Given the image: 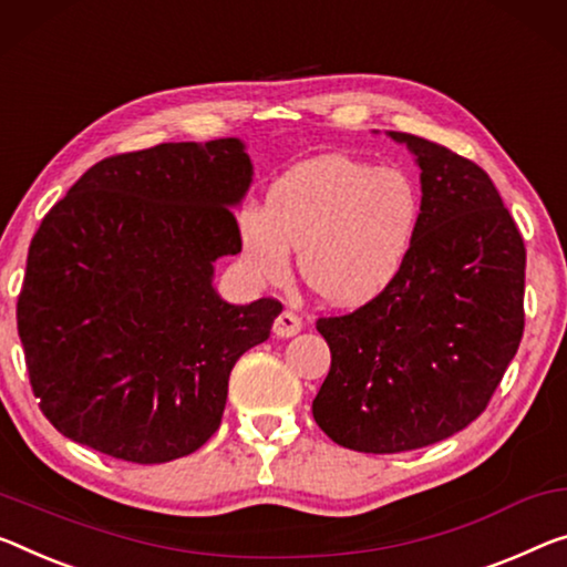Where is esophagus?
<instances>
[{"label":"esophagus","instance_id":"34e87169","mask_svg":"<svg viewBox=\"0 0 567 567\" xmlns=\"http://www.w3.org/2000/svg\"><path fill=\"white\" fill-rule=\"evenodd\" d=\"M301 332V319L293 311H281L274 321V334L276 337H293Z\"/></svg>","mask_w":567,"mask_h":567}]
</instances>
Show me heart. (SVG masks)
Here are the masks:
<instances>
[{"label":"heart","mask_w":567,"mask_h":567,"mask_svg":"<svg viewBox=\"0 0 567 567\" xmlns=\"http://www.w3.org/2000/svg\"><path fill=\"white\" fill-rule=\"evenodd\" d=\"M421 213V189L403 169L324 154L281 174L264 213H243L240 246L266 281L289 271V248L299 250L303 281L321 299L360 307L403 274Z\"/></svg>","instance_id":"obj_1"}]
</instances>
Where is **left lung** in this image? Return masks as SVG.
Returning a JSON list of instances; mask_svg holds the SVG:
<instances>
[{"label":"left lung","mask_w":567,"mask_h":567,"mask_svg":"<svg viewBox=\"0 0 567 567\" xmlns=\"http://www.w3.org/2000/svg\"><path fill=\"white\" fill-rule=\"evenodd\" d=\"M421 167V228L378 299L321 317L332 368L319 429L362 454H400L466 429L489 405L525 332V240L478 164L390 132Z\"/></svg>","instance_id":"8db88e82"}]
</instances>
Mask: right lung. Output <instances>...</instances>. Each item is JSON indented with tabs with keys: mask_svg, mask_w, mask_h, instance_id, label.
<instances>
[{
	"mask_svg": "<svg viewBox=\"0 0 567 567\" xmlns=\"http://www.w3.org/2000/svg\"><path fill=\"white\" fill-rule=\"evenodd\" d=\"M250 179L240 138L159 144L93 164L42 217L17 332L60 433L164 464L220 429L233 364L284 309L235 307L213 286L215 260L240 254L230 207Z\"/></svg>",
	"mask_w": 567,
	"mask_h": 567,
	"instance_id": "1",
	"label": "right lung"
}]
</instances>
